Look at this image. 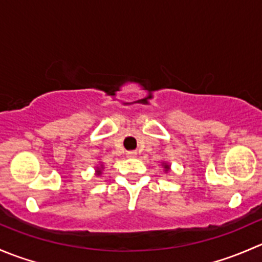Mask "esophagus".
Here are the masks:
<instances>
[{
    "mask_svg": "<svg viewBox=\"0 0 262 262\" xmlns=\"http://www.w3.org/2000/svg\"><path fill=\"white\" fill-rule=\"evenodd\" d=\"M136 156H137V152H133V150H130V152L126 153V157H129V158H133V157H136Z\"/></svg>",
    "mask_w": 262,
    "mask_h": 262,
    "instance_id": "obj_1",
    "label": "esophagus"
}]
</instances>
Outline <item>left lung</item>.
Listing matches in <instances>:
<instances>
[{"mask_svg":"<svg viewBox=\"0 0 262 262\" xmlns=\"http://www.w3.org/2000/svg\"><path fill=\"white\" fill-rule=\"evenodd\" d=\"M162 167L165 170V172H170L171 170V165L168 162H162Z\"/></svg>","mask_w":262,"mask_h":262,"instance_id":"1","label":"left lung"}]
</instances>
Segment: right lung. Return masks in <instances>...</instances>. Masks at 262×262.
<instances>
[{"mask_svg": "<svg viewBox=\"0 0 262 262\" xmlns=\"http://www.w3.org/2000/svg\"><path fill=\"white\" fill-rule=\"evenodd\" d=\"M102 168H104V165H101V162H100V165L97 166L96 168H95V175H97V176H100L102 173Z\"/></svg>", "mask_w": 262, "mask_h": 262, "instance_id": "obj_1", "label": "right lung"}]
</instances>
